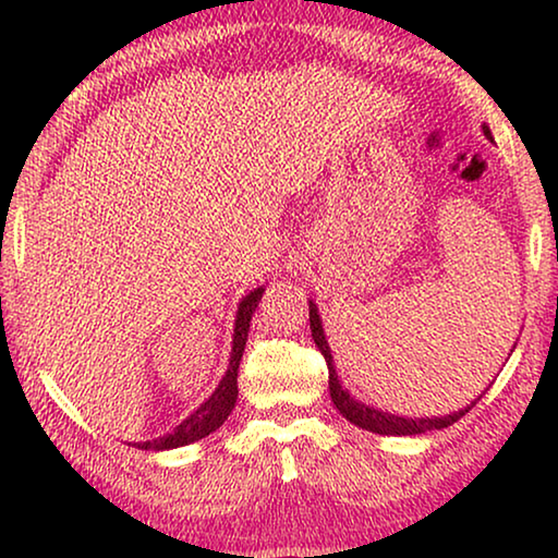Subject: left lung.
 <instances>
[{
	"label": "left lung",
	"instance_id": "8db88e82",
	"mask_svg": "<svg viewBox=\"0 0 558 558\" xmlns=\"http://www.w3.org/2000/svg\"><path fill=\"white\" fill-rule=\"evenodd\" d=\"M483 132L487 140L493 142V134H490V126L483 124ZM310 330H312V340H315V345L319 348V353L325 355L327 361V371H330V396H332V403L335 409L340 411L342 416L348 418L350 424L361 426L365 432H373V434H386V437H416V434H424V432H437V429H445V426H452L454 422H460V418L468 414L472 409V401L470 407H464L460 411H454V414H447V416H422V418H409V416H399V414H388V411H380V409H373L368 403L357 401L355 396H350V391L345 386L340 384L338 373H335V363H332V350L327 345V338H325V330H323V319H319V312H317V304L310 300Z\"/></svg>",
	"mask_w": 558,
	"mask_h": 558
}]
</instances>
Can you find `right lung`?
Here are the masks:
<instances>
[{
	"label": "right lung",
	"mask_w": 558,
	"mask_h": 558,
	"mask_svg": "<svg viewBox=\"0 0 558 558\" xmlns=\"http://www.w3.org/2000/svg\"><path fill=\"white\" fill-rule=\"evenodd\" d=\"M266 292V287H256L243 296L239 304V312H235V325H233V348H231V357H228V371L226 376L220 378V384L216 391H213L208 399H205L201 407H197L193 414H190L185 422L180 426H174L170 434L157 439H147V441H132L136 449H151V452H162V449H178L185 445H193V441L208 437L218 429L220 424L226 422L228 414H231L235 407V399H239V365L243 357V348H246L248 340V327H251V317L262 302V294Z\"/></svg>",
	"instance_id": "obj_1"
}]
</instances>
